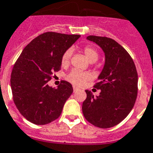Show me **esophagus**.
<instances>
[{"mask_svg":"<svg viewBox=\"0 0 153 153\" xmlns=\"http://www.w3.org/2000/svg\"><path fill=\"white\" fill-rule=\"evenodd\" d=\"M73 90H74V92H75L77 91V90H78V87H73Z\"/></svg>","mask_w":153,"mask_h":153,"instance_id":"34e87169","label":"esophagus"}]
</instances>
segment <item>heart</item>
<instances>
[{
	"mask_svg": "<svg viewBox=\"0 0 153 153\" xmlns=\"http://www.w3.org/2000/svg\"><path fill=\"white\" fill-rule=\"evenodd\" d=\"M85 56L87 57L90 62H95L99 58V53L94 47L91 45H86L82 50ZM71 58V51L68 50L62 54L61 58V63L62 66H67L70 64ZM91 79V74L88 72L80 71L79 70H72L66 75V79L75 86H82L86 82Z\"/></svg>",
	"mask_w": 153,
	"mask_h": 153,
	"instance_id": "heart-1",
	"label": "heart"
}]
</instances>
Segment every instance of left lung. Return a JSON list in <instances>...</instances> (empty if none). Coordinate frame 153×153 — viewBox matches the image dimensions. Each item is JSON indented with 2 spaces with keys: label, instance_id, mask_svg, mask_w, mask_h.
<instances>
[{
  "label": "left lung",
  "instance_id": "obj_1",
  "mask_svg": "<svg viewBox=\"0 0 153 153\" xmlns=\"http://www.w3.org/2000/svg\"><path fill=\"white\" fill-rule=\"evenodd\" d=\"M87 38L102 48L105 64L94 86L101 90L100 95L94 97L86 90L82 110L85 119L95 127L111 128L123 121L134 107L138 92L136 66L128 51L115 40L93 35Z\"/></svg>",
  "mask_w": 153,
  "mask_h": 153
}]
</instances>
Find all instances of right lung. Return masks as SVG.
Masks as SVG:
<instances>
[{
    "instance_id": "obj_1",
    "label": "right lung",
    "mask_w": 153,
    "mask_h": 153,
    "mask_svg": "<svg viewBox=\"0 0 153 153\" xmlns=\"http://www.w3.org/2000/svg\"><path fill=\"white\" fill-rule=\"evenodd\" d=\"M80 37L46 32L32 40L20 54L11 73L13 99L24 117L45 125L60 116L73 92L72 85L61 81L57 89L48 85L53 73L61 69V58Z\"/></svg>"
}]
</instances>
